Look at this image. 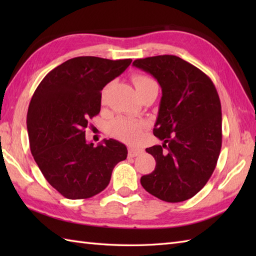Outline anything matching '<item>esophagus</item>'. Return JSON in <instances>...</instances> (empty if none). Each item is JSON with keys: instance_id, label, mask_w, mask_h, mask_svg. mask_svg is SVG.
I'll list each match as a JSON object with an SVG mask.
<instances>
[{"instance_id": "34e87169", "label": "esophagus", "mask_w": 256, "mask_h": 256, "mask_svg": "<svg viewBox=\"0 0 256 256\" xmlns=\"http://www.w3.org/2000/svg\"><path fill=\"white\" fill-rule=\"evenodd\" d=\"M143 153V150L136 148H128V156L130 157H136Z\"/></svg>"}]
</instances>
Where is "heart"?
<instances>
[{
    "mask_svg": "<svg viewBox=\"0 0 256 256\" xmlns=\"http://www.w3.org/2000/svg\"><path fill=\"white\" fill-rule=\"evenodd\" d=\"M133 84L135 86L138 94L146 90L150 86L156 84L153 79L144 74H134L132 77ZM111 132L128 143H138L142 138L143 130L145 128V123L142 121H134L126 118H118L110 125Z\"/></svg>",
    "mask_w": 256,
    "mask_h": 256,
    "instance_id": "b5f03b06",
    "label": "heart"
}]
</instances>
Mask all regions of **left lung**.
<instances>
[{
	"label": "left lung",
	"instance_id": "left-lung-1",
	"mask_svg": "<svg viewBox=\"0 0 256 256\" xmlns=\"http://www.w3.org/2000/svg\"><path fill=\"white\" fill-rule=\"evenodd\" d=\"M153 76L162 99L153 133L162 145L146 148L153 172L140 178L146 192L167 202H180L209 180L222 144L221 103L211 79L192 64L172 55L134 60Z\"/></svg>",
	"mask_w": 256,
	"mask_h": 256
}]
</instances>
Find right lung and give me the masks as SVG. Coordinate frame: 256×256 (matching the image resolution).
I'll return each mask as SVG.
<instances>
[{
    "instance_id": "obj_1",
    "label": "right lung",
    "mask_w": 256,
    "mask_h": 256,
    "mask_svg": "<svg viewBox=\"0 0 256 256\" xmlns=\"http://www.w3.org/2000/svg\"><path fill=\"white\" fill-rule=\"evenodd\" d=\"M132 59L76 57L48 72L27 112L32 155L46 180L68 199H86L110 182L112 170L128 156L116 140L94 146L86 140L88 120L99 114L101 90Z\"/></svg>"
}]
</instances>
